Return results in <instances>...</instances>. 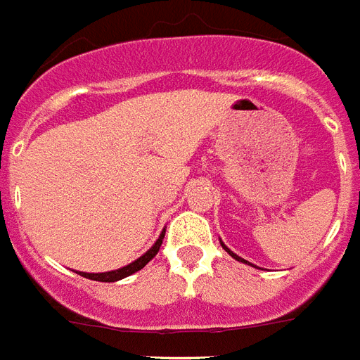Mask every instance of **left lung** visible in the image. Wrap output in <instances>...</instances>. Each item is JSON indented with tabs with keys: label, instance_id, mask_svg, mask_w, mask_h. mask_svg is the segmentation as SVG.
<instances>
[{
	"label": "left lung",
	"instance_id": "left-lung-1",
	"mask_svg": "<svg viewBox=\"0 0 360 360\" xmlns=\"http://www.w3.org/2000/svg\"><path fill=\"white\" fill-rule=\"evenodd\" d=\"M220 245H221V248H224V250H226V252H228L229 256H231V258H235V260H237V262H243V264H248V266H252L250 262H247V260H245V258H241V256H237V254H235L233 250H229V248L226 247V245H224V243H221V241H220ZM252 267H254V266H252Z\"/></svg>",
	"mask_w": 360,
	"mask_h": 360
}]
</instances>
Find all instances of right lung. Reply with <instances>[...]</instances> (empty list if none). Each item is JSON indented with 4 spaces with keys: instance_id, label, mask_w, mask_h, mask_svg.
<instances>
[{
    "instance_id": "1",
    "label": "right lung",
    "mask_w": 360,
    "mask_h": 360,
    "mask_svg": "<svg viewBox=\"0 0 360 360\" xmlns=\"http://www.w3.org/2000/svg\"><path fill=\"white\" fill-rule=\"evenodd\" d=\"M163 237H165V229L161 231V235H159L158 241L153 243V247H151L150 250H146V252L142 254L140 258H136L134 262H131L129 266H123V267H119V269H113V271H106V273L77 271V275L85 277V279L100 281V283H115V281L125 279V277H129V275H132V273L140 271V269H142V267H144L148 262L155 258V254L159 252V248H161V243H163Z\"/></svg>"
}]
</instances>
